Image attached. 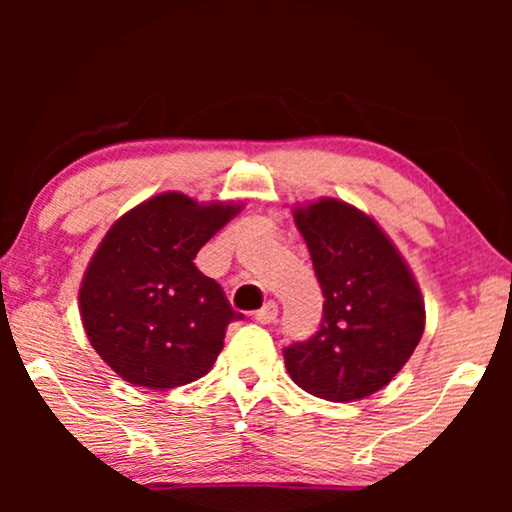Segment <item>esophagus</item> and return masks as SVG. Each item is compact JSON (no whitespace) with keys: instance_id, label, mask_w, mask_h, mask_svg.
<instances>
[{"instance_id":"1","label":"esophagus","mask_w":512,"mask_h":512,"mask_svg":"<svg viewBox=\"0 0 512 512\" xmlns=\"http://www.w3.org/2000/svg\"><path fill=\"white\" fill-rule=\"evenodd\" d=\"M254 319L258 324H272L277 319V305L275 303H265L261 310L254 314Z\"/></svg>"}]
</instances>
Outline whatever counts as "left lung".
I'll use <instances>...</instances> for the list:
<instances>
[{"label":"left lung","mask_w":512,"mask_h":512,"mask_svg":"<svg viewBox=\"0 0 512 512\" xmlns=\"http://www.w3.org/2000/svg\"><path fill=\"white\" fill-rule=\"evenodd\" d=\"M324 293L319 331L284 347L291 380L333 403L361 401L394 380L424 333V300L384 230L347 202L293 209Z\"/></svg>","instance_id":"obj_1"}]
</instances>
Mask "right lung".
<instances>
[{"mask_svg": "<svg viewBox=\"0 0 512 512\" xmlns=\"http://www.w3.org/2000/svg\"><path fill=\"white\" fill-rule=\"evenodd\" d=\"M237 212L235 202L160 193L104 235L81 282V321L125 382L174 389L212 370L228 324L242 314L193 258Z\"/></svg>", "mask_w": 512, "mask_h": 512, "instance_id": "right-lung-1", "label": "right lung"}]
</instances>
